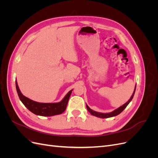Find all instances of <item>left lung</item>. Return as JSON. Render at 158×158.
<instances>
[{
	"label": "left lung",
	"mask_w": 158,
	"mask_h": 158,
	"mask_svg": "<svg viewBox=\"0 0 158 158\" xmlns=\"http://www.w3.org/2000/svg\"><path fill=\"white\" fill-rule=\"evenodd\" d=\"M136 85H135V90H134V92L132 95V96L131 97V98L129 99L128 101L125 103L124 105H123L122 106L119 107L118 108H117V109L114 110L112 112H110V113H99V112H96L95 111H93L92 109H91L88 106V105H86V107H87V109L88 111L92 114V115L94 116H95L97 117H99V118H109V117H114V116H117L118 115V114H120L124 109H125L127 106H128V105L129 104V103H130L131 102V100L132 99L133 97H134V95H135V90H136Z\"/></svg>",
	"instance_id": "left-lung-1"
}]
</instances>
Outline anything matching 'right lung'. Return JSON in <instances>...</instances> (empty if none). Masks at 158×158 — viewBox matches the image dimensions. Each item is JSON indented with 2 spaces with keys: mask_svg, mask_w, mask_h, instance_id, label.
I'll use <instances>...</instances> for the list:
<instances>
[{
  "mask_svg": "<svg viewBox=\"0 0 158 158\" xmlns=\"http://www.w3.org/2000/svg\"><path fill=\"white\" fill-rule=\"evenodd\" d=\"M16 88L17 93L20 101L27 107L28 110L37 115L51 117L63 113L66 108V106L69 102V98L71 95L73 89H71L69 93L65 95V97L62 101L58 103H40L27 98L24 96L21 92L18 85L17 81L16 80Z\"/></svg>",
  "mask_w": 158,
  "mask_h": 158,
  "instance_id": "right-lung-1",
  "label": "right lung"
}]
</instances>
